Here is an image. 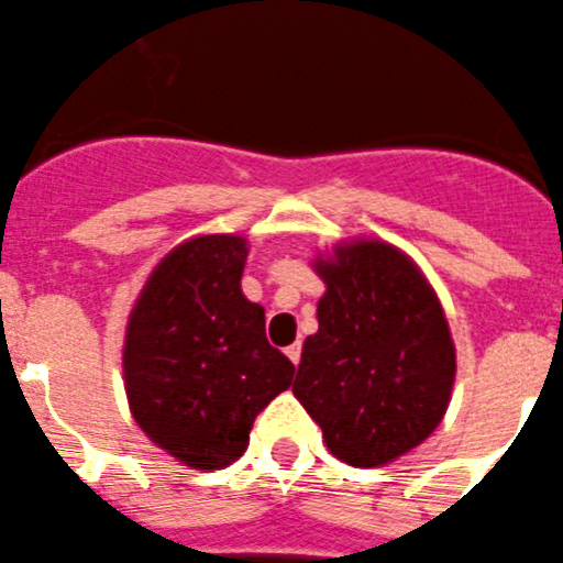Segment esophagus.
I'll use <instances>...</instances> for the list:
<instances>
[{"mask_svg": "<svg viewBox=\"0 0 563 563\" xmlns=\"http://www.w3.org/2000/svg\"><path fill=\"white\" fill-rule=\"evenodd\" d=\"M286 356L291 358V364H294V367H297V364H300V356H302V344H300V342L288 344V347H286Z\"/></svg>", "mask_w": 563, "mask_h": 563, "instance_id": "34e87169", "label": "esophagus"}]
</instances>
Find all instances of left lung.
I'll return each mask as SVG.
<instances>
[{
    "mask_svg": "<svg viewBox=\"0 0 563 563\" xmlns=\"http://www.w3.org/2000/svg\"><path fill=\"white\" fill-rule=\"evenodd\" d=\"M311 266L325 294L294 395L333 457L356 468L395 463L440 427L452 401L457 347L438 291L382 238L339 241Z\"/></svg>",
    "mask_w": 563,
    "mask_h": 563,
    "instance_id": "obj_1",
    "label": "left lung"
}]
</instances>
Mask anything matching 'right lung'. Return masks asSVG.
<instances>
[{"instance_id":"right-lung-1","label":"right lung","mask_w":563,"mask_h":563,"mask_svg":"<svg viewBox=\"0 0 563 563\" xmlns=\"http://www.w3.org/2000/svg\"><path fill=\"white\" fill-rule=\"evenodd\" d=\"M246 255L250 241L238 232L187 238L151 269L129 313V409L151 443L187 468L235 463L257 412L294 376L266 342L263 306L241 291Z\"/></svg>"}]
</instances>
